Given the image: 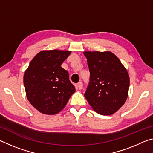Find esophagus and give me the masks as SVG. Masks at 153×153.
I'll return each mask as SVG.
<instances>
[{
	"label": "esophagus",
	"instance_id": "34e87169",
	"mask_svg": "<svg viewBox=\"0 0 153 153\" xmlns=\"http://www.w3.org/2000/svg\"><path fill=\"white\" fill-rule=\"evenodd\" d=\"M77 88H79V90H81V89L82 88V87H83L82 82H79L78 83H77Z\"/></svg>",
	"mask_w": 153,
	"mask_h": 153
}]
</instances>
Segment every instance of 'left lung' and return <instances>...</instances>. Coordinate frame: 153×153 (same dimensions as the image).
<instances>
[{"instance_id": "left-lung-1", "label": "left lung", "mask_w": 153, "mask_h": 153, "mask_svg": "<svg viewBox=\"0 0 153 153\" xmlns=\"http://www.w3.org/2000/svg\"><path fill=\"white\" fill-rule=\"evenodd\" d=\"M84 55L90 74L84 97L97 113L112 115L122 107L128 98V71L111 52L85 51Z\"/></svg>"}]
</instances>
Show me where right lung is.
Here are the masks:
<instances>
[{"label": "right lung", "mask_w": 153, "mask_h": 153, "mask_svg": "<svg viewBox=\"0 0 153 153\" xmlns=\"http://www.w3.org/2000/svg\"><path fill=\"white\" fill-rule=\"evenodd\" d=\"M71 51H42L30 62L24 73V84L28 100L46 115H55L65 107L76 91L69 74L61 65Z\"/></svg>", "instance_id": "1"}]
</instances>
